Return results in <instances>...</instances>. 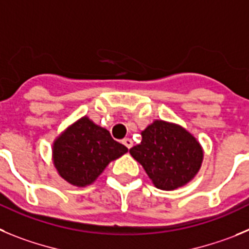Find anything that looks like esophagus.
Here are the masks:
<instances>
[{
	"label": "esophagus",
	"mask_w": 249,
	"mask_h": 249,
	"mask_svg": "<svg viewBox=\"0 0 249 249\" xmlns=\"http://www.w3.org/2000/svg\"><path fill=\"white\" fill-rule=\"evenodd\" d=\"M123 144H124L125 146L127 147V149H131V147H133V140H131V139H129V138H126V139H124V140H123Z\"/></svg>",
	"instance_id": "esophagus-1"
}]
</instances>
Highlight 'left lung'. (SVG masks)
<instances>
[{
	"instance_id": "8db88e82",
	"label": "left lung",
	"mask_w": 249,
	"mask_h": 249,
	"mask_svg": "<svg viewBox=\"0 0 249 249\" xmlns=\"http://www.w3.org/2000/svg\"><path fill=\"white\" fill-rule=\"evenodd\" d=\"M141 142L131 147L130 154L158 189L171 191L196 176L203 150L187 130L174 123L155 120L141 131Z\"/></svg>"
}]
</instances>
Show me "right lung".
Wrapping results in <instances>:
<instances>
[{
	"mask_svg": "<svg viewBox=\"0 0 249 249\" xmlns=\"http://www.w3.org/2000/svg\"><path fill=\"white\" fill-rule=\"evenodd\" d=\"M127 151L104 127L88 116L67 127L53 142V163L62 178L84 187L97 180L110 161Z\"/></svg>",
	"mask_w": 249,
	"mask_h": 249,
	"instance_id": "obj_1",
	"label": "right lung"
}]
</instances>
